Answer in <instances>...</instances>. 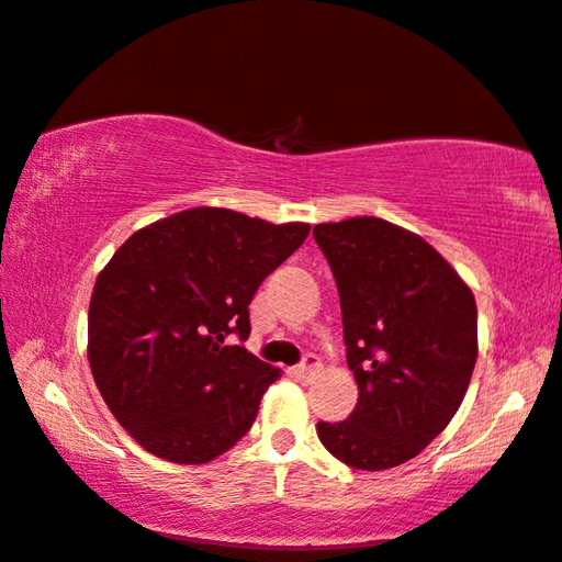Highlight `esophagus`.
Segmentation results:
<instances>
[{
    "label": "esophagus",
    "instance_id": "obj_1",
    "mask_svg": "<svg viewBox=\"0 0 562 562\" xmlns=\"http://www.w3.org/2000/svg\"><path fill=\"white\" fill-rule=\"evenodd\" d=\"M317 368H319V360L315 358V355H307V358L302 360V364H297V368H295V378L297 380H310L317 372Z\"/></svg>",
    "mask_w": 562,
    "mask_h": 562
}]
</instances>
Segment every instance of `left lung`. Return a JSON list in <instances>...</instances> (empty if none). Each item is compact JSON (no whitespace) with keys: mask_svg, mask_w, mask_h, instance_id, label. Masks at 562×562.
Instances as JSON below:
<instances>
[{"mask_svg":"<svg viewBox=\"0 0 562 562\" xmlns=\"http://www.w3.org/2000/svg\"><path fill=\"white\" fill-rule=\"evenodd\" d=\"M340 292L347 364L360 397L342 423H317L327 452L387 470L448 427L477 360L473 290L420 235L380 217L315 225Z\"/></svg>","mask_w":562,"mask_h":562,"instance_id":"obj_1","label":"left lung"}]
</instances>
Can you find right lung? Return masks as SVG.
<instances>
[{
    "label": "right lung",
    "mask_w": 562,
    "mask_h": 562,
    "mask_svg": "<svg viewBox=\"0 0 562 562\" xmlns=\"http://www.w3.org/2000/svg\"><path fill=\"white\" fill-rule=\"evenodd\" d=\"M307 233L305 222L192 207L137 229L97 274L89 368L147 452L202 465L245 438L280 370L225 337L247 340L249 300Z\"/></svg>",
    "instance_id": "add662e5"
}]
</instances>
